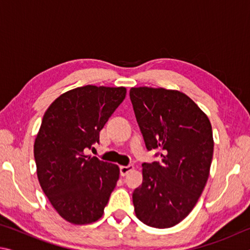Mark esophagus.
Segmentation results:
<instances>
[{
  "label": "esophagus",
  "mask_w": 250,
  "mask_h": 250,
  "mask_svg": "<svg viewBox=\"0 0 250 250\" xmlns=\"http://www.w3.org/2000/svg\"><path fill=\"white\" fill-rule=\"evenodd\" d=\"M133 170V166H122L120 167V174L121 176H125L126 174H129V173Z\"/></svg>",
  "instance_id": "34e87169"
}]
</instances>
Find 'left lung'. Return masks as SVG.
Returning <instances> with one entry per match:
<instances>
[{
    "instance_id": "obj_1",
    "label": "left lung",
    "mask_w": 250,
    "mask_h": 250,
    "mask_svg": "<svg viewBox=\"0 0 250 250\" xmlns=\"http://www.w3.org/2000/svg\"><path fill=\"white\" fill-rule=\"evenodd\" d=\"M130 99L147 151L161 161L142 164V185L132 200L146 225L168 228L191 213L204 189L213 159L208 118L183 92L131 88Z\"/></svg>"
}]
</instances>
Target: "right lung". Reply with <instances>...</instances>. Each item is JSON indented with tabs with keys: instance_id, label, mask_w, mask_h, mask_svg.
<instances>
[{
	"instance_id": "add662e5",
	"label": "right lung",
	"mask_w": 250,
	"mask_h": 250,
	"mask_svg": "<svg viewBox=\"0 0 250 250\" xmlns=\"http://www.w3.org/2000/svg\"><path fill=\"white\" fill-rule=\"evenodd\" d=\"M125 87L87 86L59 96L46 110L34 143L37 177L50 204L75 225L90 224L119 179V167L87 155L125 97Z\"/></svg>"
}]
</instances>
